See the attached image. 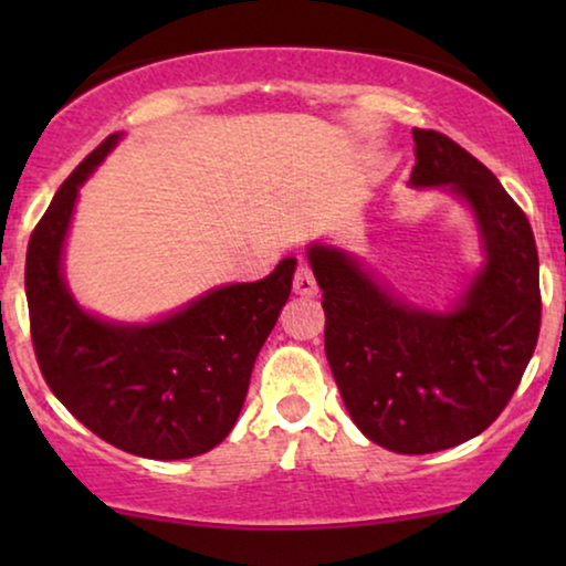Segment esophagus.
<instances>
[{
    "label": "esophagus",
    "mask_w": 566,
    "mask_h": 566,
    "mask_svg": "<svg viewBox=\"0 0 566 566\" xmlns=\"http://www.w3.org/2000/svg\"><path fill=\"white\" fill-rule=\"evenodd\" d=\"M293 293L301 298L316 296V281H314V273L308 265H298L296 273H293Z\"/></svg>",
    "instance_id": "1"
}]
</instances>
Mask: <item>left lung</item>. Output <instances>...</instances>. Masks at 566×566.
<instances>
[{
  "label": "left lung",
  "mask_w": 566,
  "mask_h": 566,
  "mask_svg": "<svg viewBox=\"0 0 566 566\" xmlns=\"http://www.w3.org/2000/svg\"><path fill=\"white\" fill-rule=\"evenodd\" d=\"M409 185L463 198L486 262L451 312L409 306L343 250H306L322 289L324 350L363 436L394 453H436L484 432L507 407L541 329L538 252L521 206L482 161L415 128Z\"/></svg>",
  "instance_id": "8db88e82"
}]
</instances>
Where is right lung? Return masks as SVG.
I'll return each instance as SVG.
<instances>
[{
    "mask_svg": "<svg viewBox=\"0 0 566 566\" xmlns=\"http://www.w3.org/2000/svg\"><path fill=\"white\" fill-rule=\"evenodd\" d=\"M118 138L107 136L66 177L30 234V337L45 384L84 428L142 459H190L234 428L260 347L291 296L296 260L285 258L258 283L223 285L151 324L84 312L64 283L61 252L80 185Z\"/></svg>",
    "mask_w": 566,
    "mask_h": 566,
    "instance_id": "1",
    "label": "right lung"
}]
</instances>
